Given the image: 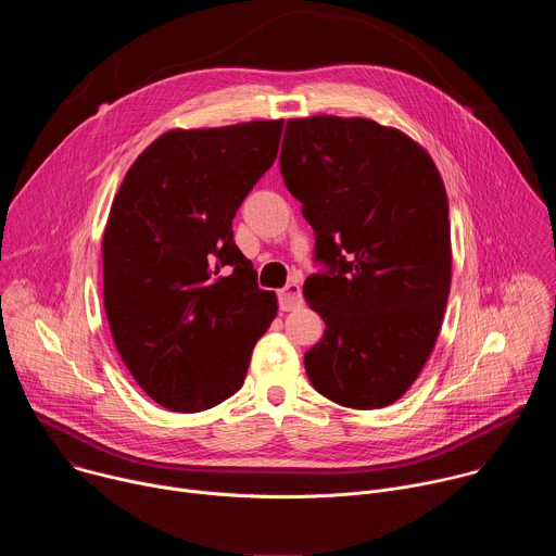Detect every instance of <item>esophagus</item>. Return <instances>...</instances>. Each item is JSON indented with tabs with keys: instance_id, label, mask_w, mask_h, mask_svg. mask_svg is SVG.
Instances as JSON below:
<instances>
[{
	"instance_id": "obj_1",
	"label": "esophagus",
	"mask_w": 556,
	"mask_h": 556,
	"mask_svg": "<svg viewBox=\"0 0 556 556\" xmlns=\"http://www.w3.org/2000/svg\"><path fill=\"white\" fill-rule=\"evenodd\" d=\"M277 301H279V307H281L283 312L299 307V305L303 303V294H301L299 283H288L286 288H281V290L277 292Z\"/></svg>"
}]
</instances>
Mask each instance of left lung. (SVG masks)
I'll list each match as a JSON object with an SVG mask.
<instances>
[{
    "label": "left lung",
    "instance_id": "1",
    "mask_svg": "<svg viewBox=\"0 0 556 556\" xmlns=\"http://www.w3.org/2000/svg\"><path fill=\"white\" fill-rule=\"evenodd\" d=\"M279 169L314 228L303 296L326 321L305 356L337 405L395 403L425 367L451 288V224L431 155L367 118L288 121Z\"/></svg>",
    "mask_w": 556,
    "mask_h": 556
}]
</instances>
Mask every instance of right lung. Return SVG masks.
Listing matches in <instances>:
<instances>
[{
	"mask_svg": "<svg viewBox=\"0 0 556 556\" xmlns=\"http://www.w3.org/2000/svg\"><path fill=\"white\" fill-rule=\"evenodd\" d=\"M283 121L174 129L127 172L103 235L116 350L151 401L211 409L240 389L277 314L235 247L232 217L273 167Z\"/></svg>",
	"mask_w": 556,
	"mask_h": 556,
	"instance_id": "add662e5",
	"label": "right lung"
}]
</instances>
